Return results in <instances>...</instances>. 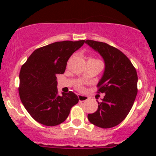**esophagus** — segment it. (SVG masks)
<instances>
[{
  "mask_svg": "<svg viewBox=\"0 0 156 156\" xmlns=\"http://www.w3.org/2000/svg\"><path fill=\"white\" fill-rule=\"evenodd\" d=\"M78 100H79L80 102H84V101H87V100L89 99V97L85 95H81V94H78Z\"/></svg>",
  "mask_w": 156,
  "mask_h": 156,
  "instance_id": "34e87169",
  "label": "esophagus"
}]
</instances>
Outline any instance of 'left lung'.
I'll return each instance as SVG.
<instances>
[{
    "label": "left lung",
    "mask_w": 156,
    "mask_h": 156,
    "mask_svg": "<svg viewBox=\"0 0 156 156\" xmlns=\"http://www.w3.org/2000/svg\"><path fill=\"white\" fill-rule=\"evenodd\" d=\"M85 43L98 52L105 62L99 81L98 93L105 96L98 108L88 114L89 122L102 128L119 125L128 115L137 94V74L130 59L119 49L103 42L87 40Z\"/></svg>",
    "instance_id": "1"
}]
</instances>
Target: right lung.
I'll return each instance as SVG.
<instances>
[{
  "label": "right lung",
  "mask_w": 156,
  "mask_h": 156,
  "mask_svg": "<svg viewBox=\"0 0 156 156\" xmlns=\"http://www.w3.org/2000/svg\"><path fill=\"white\" fill-rule=\"evenodd\" d=\"M85 41H64L50 44L34 50L20 73V100L30 115L46 126L62 123L71 108L78 103L72 91L58 95L56 75L63 74L67 62Z\"/></svg>",
  "instance_id": "right-lung-1"
}]
</instances>
